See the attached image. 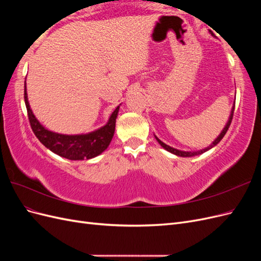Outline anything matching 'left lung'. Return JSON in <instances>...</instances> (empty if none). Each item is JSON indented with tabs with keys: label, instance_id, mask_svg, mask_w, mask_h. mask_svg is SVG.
I'll return each mask as SVG.
<instances>
[{
	"label": "left lung",
	"instance_id": "1",
	"mask_svg": "<svg viewBox=\"0 0 261 261\" xmlns=\"http://www.w3.org/2000/svg\"><path fill=\"white\" fill-rule=\"evenodd\" d=\"M234 108H235V105L233 106V108H232V112H231V115H230V118H228V121H227V123H226V125H225V127L223 128V130L221 132V134L219 135V137L213 141V143L209 146V147H207V148H204V149H201V150H199V151H180V150H177V149H175V148H172V147H170V146H168V145H165L164 143H162V141L158 138L156 136H154L155 137V139L158 140V143H159L165 150H168L169 152H171V153H174V154H176V155H179V156H194V155H198V154H201V153H203V152H206V151H208L209 149H211V148H213L215 147L216 145H218L220 141H221V139H222L223 137H224V135L226 134V132H227V129H228V127H230V125H231V122H232V118H233V113H234Z\"/></svg>",
	"mask_w": 261,
	"mask_h": 261
}]
</instances>
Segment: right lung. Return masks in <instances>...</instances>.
I'll use <instances>...</instances> for the list:
<instances>
[{
	"mask_svg": "<svg viewBox=\"0 0 261 261\" xmlns=\"http://www.w3.org/2000/svg\"><path fill=\"white\" fill-rule=\"evenodd\" d=\"M25 105L31 128L40 143L52 152L69 160H88L102 153L109 147L115 130V122L120 106L110 116L108 123L97 130L82 135H63L45 129L31 111L25 86Z\"/></svg>",
	"mask_w": 261,
	"mask_h": 261,
	"instance_id": "right-lung-1",
	"label": "right lung"
}]
</instances>
